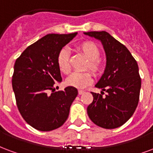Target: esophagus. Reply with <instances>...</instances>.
<instances>
[{
    "mask_svg": "<svg viewBox=\"0 0 153 153\" xmlns=\"http://www.w3.org/2000/svg\"><path fill=\"white\" fill-rule=\"evenodd\" d=\"M78 92H79V95H82V94L84 93V91H82V90H79Z\"/></svg>",
    "mask_w": 153,
    "mask_h": 153,
    "instance_id": "1",
    "label": "esophagus"
}]
</instances>
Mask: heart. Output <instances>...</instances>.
Returning <instances> with one entry per match:
<instances>
[{
	"mask_svg": "<svg viewBox=\"0 0 153 153\" xmlns=\"http://www.w3.org/2000/svg\"><path fill=\"white\" fill-rule=\"evenodd\" d=\"M78 48L84 56L89 60L88 68L96 75L102 74L104 71V65L99 61L100 56V51L96 44L93 42L86 41L82 42L79 45ZM56 64L59 70L62 73L68 74L70 72V53L69 50L66 48H62L57 53L56 56ZM92 76L90 73L84 72V73H79L74 72L68 78L65 83L70 87L75 88H85L87 86L91 84L92 82Z\"/></svg>",
	"mask_w": 153,
	"mask_h": 153,
	"instance_id": "heart-1",
	"label": "heart"
}]
</instances>
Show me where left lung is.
<instances>
[{
	"label": "left lung",
	"instance_id": "8db88e82",
	"mask_svg": "<svg viewBox=\"0 0 153 153\" xmlns=\"http://www.w3.org/2000/svg\"><path fill=\"white\" fill-rule=\"evenodd\" d=\"M102 43L106 55V66L96 87L101 93L91 92L93 101L88 114L96 125L114 129L128 121L140 100L141 79L138 64L125 45L106 31L84 32ZM107 92L103 96V91Z\"/></svg>",
	"mask_w": 153,
	"mask_h": 153
}]
</instances>
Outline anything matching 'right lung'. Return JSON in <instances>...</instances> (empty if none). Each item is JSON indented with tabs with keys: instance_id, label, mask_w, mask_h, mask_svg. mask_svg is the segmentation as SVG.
<instances>
[{
	"instance_id": "obj_1",
	"label": "right lung",
	"mask_w": 153,
	"mask_h": 153,
	"mask_svg": "<svg viewBox=\"0 0 153 153\" xmlns=\"http://www.w3.org/2000/svg\"><path fill=\"white\" fill-rule=\"evenodd\" d=\"M76 35L48 34L28 46L15 62L12 87L17 106L23 119L38 131L62 126L78 95L73 87L58 91L54 88L62 80L57 53Z\"/></svg>"
}]
</instances>
